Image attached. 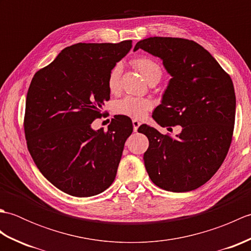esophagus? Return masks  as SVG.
Here are the masks:
<instances>
[{
  "label": "esophagus",
  "mask_w": 251,
  "mask_h": 251,
  "mask_svg": "<svg viewBox=\"0 0 251 251\" xmlns=\"http://www.w3.org/2000/svg\"><path fill=\"white\" fill-rule=\"evenodd\" d=\"M141 125V123L138 121V120H132V126H134V130L137 131L138 128H139V126Z\"/></svg>",
  "instance_id": "34e87169"
}]
</instances>
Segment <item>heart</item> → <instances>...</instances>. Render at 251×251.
Returning <instances> with one entry per match:
<instances>
[{
  "label": "heart",
  "mask_w": 251,
  "mask_h": 251,
  "mask_svg": "<svg viewBox=\"0 0 251 251\" xmlns=\"http://www.w3.org/2000/svg\"><path fill=\"white\" fill-rule=\"evenodd\" d=\"M137 70L147 81L151 78H159L162 76V68L156 61L146 56H140L132 60ZM122 73V66L117 63L111 69L108 75V87L112 94L120 90V77ZM152 108L151 100L147 98L135 97V96H125L124 98L117 100L114 105V110L117 114L125 115L132 119H140Z\"/></svg>",
  "instance_id": "b5f03b06"
}]
</instances>
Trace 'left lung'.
I'll use <instances>...</instances> for the list:
<instances>
[{
	"label": "left lung",
	"mask_w": 251,
	"mask_h": 251,
	"mask_svg": "<svg viewBox=\"0 0 251 251\" xmlns=\"http://www.w3.org/2000/svg\"><path fill=\"white\" fill-rule=\"evenodd\" d=\"M139 49L163 60L172 78L152 117L158 125H180L172 137L154 127L138 131L149 139L143 155L152 182L170 192H189L220 168L231 146L236 98L230 75L204 47L179 37H149Z\"/></svg>",
	"instance_id": "8db88e82"
}]
</instances>
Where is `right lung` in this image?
I'll use <instances>...</instances> for the list:
<instances>
[{
  "instance_id": "1",
  "label": "right lung",
  "mask_w": 251,
  "mask_h": 251,
  "mask_svg": "<svg viewBox=\"0 0 251 251\" xmlns=\"http://www.w3.org/2000/svg\"><path fill=\"white\" fill-rule=\"evenodd\" d=\"M131 46L130 40L74 44L32 78L25 100L26 146L42 175L69 195H97L115 179L131 120L115 115L108 131L94 130L92 123L110 99V70Z\"/></svg>"
}]
</instances>
